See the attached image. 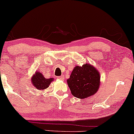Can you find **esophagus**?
I'll return each instance as SVG.
<instances>
[{
  "mask_svg": "<svg viewBox=\"0 0 134 134\" xmlns=\"http://www.w3.org/2000/svg\"><path fill=\"white\" fill-rule=\"evenodd\" d=\"M58 79H60V80H63L64 79V76H59L57 77Z\"/></svg>",
  "mask_w": 134,
  "mask_h": 134,
  "instance_id": "34e87169",
  "label": "esophagus"
}]
</instances>
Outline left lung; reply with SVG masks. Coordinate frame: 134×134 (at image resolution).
<instances>
[{"mask_svg": "<svg viewBox=\"0 0 134 134\" xmlns=\"http://www.w3.org/2000/svg\"><path fill=\"white\" fill-rule=\"evenodd\" d=\"M99 71L90 64L76 66L67 83L74 97L84 99L97 93L100 85Z\"/></svg>", "mask_w": 134, "mask_h": 134, "instance_id": "left-lung-1", "label": "left lung"}]
</instances>
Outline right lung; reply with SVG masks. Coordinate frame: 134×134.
<instances>
[{
	"label": "right lung",
	"mask_w": 134,
	"mask_h": 134,
	"mask_svg": "<svg viewBox=\"0 0 134 134\" xmlns=\"http://www.w3.org/2000/svg\"><path fill=\"white\" fill-rule=\"evenodd\" d=\"M31 83L38 90H44L50 85L51 82L53 81L54 79L49 78L46 79L39 71H35V74H34L31 77Z\"/></svg>",
	"instance_id": "obj_1"
}]
</instances>
